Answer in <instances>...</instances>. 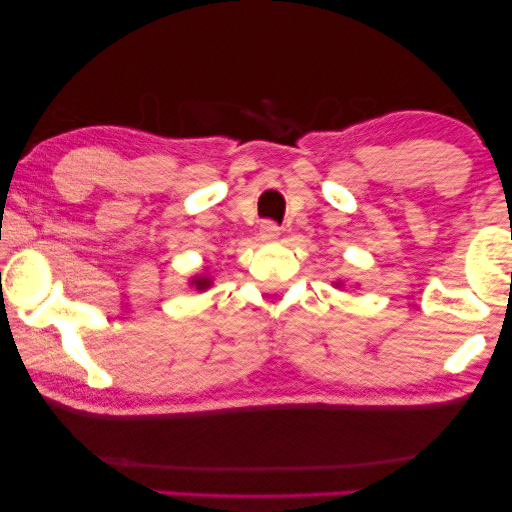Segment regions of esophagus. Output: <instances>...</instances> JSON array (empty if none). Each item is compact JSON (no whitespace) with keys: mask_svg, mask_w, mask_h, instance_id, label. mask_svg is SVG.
Returning <instances> with one entry per match:
<instances>
[{"mask_svg":"<svg viewBox=\"0 0 512 512\" xmlns=\"http://www.w3.org/2000/svg\"><path fill=\"white\" fill-rule=\"evenodd\" d=\"M258 235H261V240H265V242H272V240H277V235H279V223H275V221H263L261 223V230H258Z\"/></svg>","mask_w":512,"mask_h":512,"instance_id":"1","label":"esophagus"}]
</instances>
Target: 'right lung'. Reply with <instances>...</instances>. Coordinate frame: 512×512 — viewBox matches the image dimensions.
Wrapping results in <instances>:
<instances>
[{
	"instance_id": "1",
	"label": "right lung",
	"mask_w": 512,
	"mask_h": 512,
	"mask_svg": "<svg viewBox=\"0 0 512 512\" xmlns=\"http://www.w3.org/2000/svg\"><path fill=\"white\" fill-rule=\"evenodd\" d=\"M195 289H200V291H205V289H209V284H212V282H209V279L207 277H198V279H195Z\"/></svg>"
}]
</instances>
